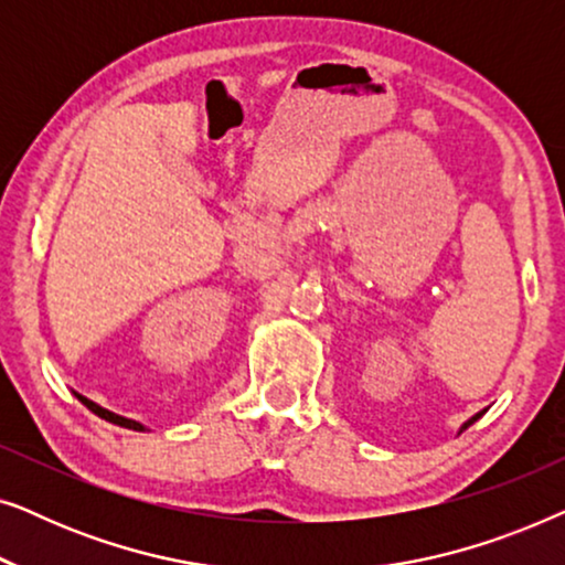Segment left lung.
I'll return each mask as SVG.
<instances>
[{"mask_svg": "<svg viewBox=\"0 0 565 565\" xmlns=\"http://www.w3.org/2000/svg\"><path fill=\"white\" fill-rule=\"evenodd\" d=\"M483 414H486V408H483V412H478L476 416H470V419H468V422H466V424H462V427H460V431H462V429H468V427H470V424H473V422H478V419H481V416H483Z\"/></svg>", "mask_w": 565, "mask_h": 565, "instance_id": "1", "label": "left lung"}]
</instances>
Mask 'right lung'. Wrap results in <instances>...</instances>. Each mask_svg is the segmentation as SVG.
Listing matches in <instances>:
<instances>
[{
    "mask_svg": "<svg viewBox=\"0 0 565 565\" xmlns=\"http://www.w3.org/2000/svg\"><path fill=\"white\" fill-rule=\"evenodd\" d=\"M76 398L82 401L84 406L89 408L92 414H97L99 419H105V422H110V424H118V427H126V429H134V431H146V427L141 422H136V419H126V416H120V414H115V412H107V408H103L99 404H95V401H89L87 396H82V393H74Z\"/></svg>",
    "mask_w": 565,
    "mask_h": 565,
    "instance_id": "1",
    "label": "right lung"
}]
</instances>
